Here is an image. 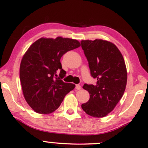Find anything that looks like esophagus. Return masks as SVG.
I'll return each mask as SVG.
<instances>
[{"mask_svg": "<svg viewBox=\"0 0 148 148\" xmlns=\"http://www.w3.org/2000/svg\"><path fill=\"white\" fill-rule=\"evenodd\" d=\"M80 89H81V87H80V85H76V89H77V90H80Z\"/></svg>", "mask_w": 148, "mask_h": 148, "instance_id": "1", "label": "esophagus"}]
</instances>
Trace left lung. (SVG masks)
Returning a JSON list of instances; mask_svg holds the SVG:
<instances>
[{
	"label": "left lung",
	"instance_id": "obj_1",
	"mask_svg": "<svg viewBox=\"0 0 148 148\" xmlns=\"http://www.w3.org/2000/svg\"><path fill=\"white\" fill-rule=\"evenodd\" d=\"M80 44L89 62L91 76L97 79L96 85H83L90 98L81 107L92 117H105L114 109L126 89L124 59L117 46L108 41L82 40Z\"/></svg>",
	"mask_w": 148,
	"mask_h": 148
}]
</instances>
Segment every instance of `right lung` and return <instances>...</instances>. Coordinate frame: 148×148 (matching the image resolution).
Instances as JSON below:
<instances>
[{"label":"right lung","instance_id":"obj_1","mask_svg":"<svg viewBox=\"0 0 148 148\" xmlns=\"http://www.w3.org/2000/svg\"><path fill=\"white\" fill-rule=\"evenodd\" d=\"M80 46V42L73 39L42 37L24 55L20 67V80L24 98L36 113L54 112L65 95L74 89V84L61 80L66 72L62 69L60 59L67 52Z\"/></svg>","mask_w":148,"mask_h":148}]
</instances>
